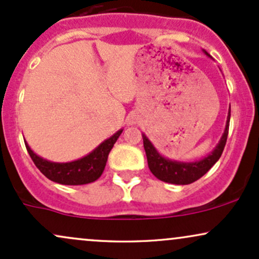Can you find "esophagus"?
<instances>
[{"label":"esophagus","mask_w":259,"mask_h":259,"mask_svg":"<svg viewBox=\"0 0 259 259\" xmlns=\"http://www.w3.org/2000/svg\"><path fill=\"white\" fill-rule=\"evenodd\" d=\"M139 121V117L136 114H133V115H130V118H129V124L130 125H133V124H136Z\"/></svg>","instance_id":"esophagus-1"}]
</instances>
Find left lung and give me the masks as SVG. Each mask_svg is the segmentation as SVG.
Listing matches in <instances>:
<instances>
[{
  "label": "left lung",
  "instance_id": "left-lung-1",
  "mask_svg": "<svg viewBox=\"0 0 259 259\" xmlns=\"http://www.w3.org/2000/svg\"><path fill=\"white\" fill-rule=\"evenodd\" d=\"M204 53H206L208 57H210L206 51H204ZM229 123H230V109H229L224 134H223L219 144L217 145V147L208 154L207 157H204V158L201 160H197V162L186 163L164 158V157L160 156L158 151L154 148L150 140L146 138V135L142 134L144 148L145 152H146L148 168H150V170L152 171V174L157 178V179L164 181V183L175 184V185H187V184H191L194 183V181L198 180L215 164L217 160L221 158L223 151H224L225 144H227Z\"/></svg>",
  "mask_w": 259,
  "mask_h": 259
}]
</instances>
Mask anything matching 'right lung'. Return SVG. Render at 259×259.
Masks as SVG:
<instances>
[{
    "mask_svg": "<svg viewBox=\"0 0 259 259\" xmlns=\"http://www.w3.org/2000/svg\"><path fill=\"white\" fill-rule=\"evenodd\" d=\"M121 133H123V129L115 133L109 139L105 140L88 156L68 163L50 162L34 153V151L29 147L26 142L25 146L32 162L47 179L62 184V185H84V184L94 183L102 175L108 154Z\"/></svg>",
    "mask_w": 259,
    "mask_h": 259,
    "instance_id": "1",
    "label": "right lung"
}]
</instances>
